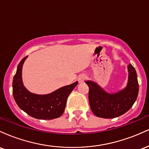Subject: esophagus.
<instances>
[{
  "instance_id": "1",
  "label": "esophagus",
  "mask_w": 149,
  "mask_h": 149,
  "mask_svg": "<svg viewBox=\"0 0 149 149\" xmlns=\"http://www.w3.org/2000/svg\"><path fill=\"white\" fill-rule=\"evenodd\" d=\"M86 78H87V76L85 74H84V73H83V74H80V76H78V83H83Z\"/></svg>"
}]
</instances>
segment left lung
I'll return each instance as SVG.
<instances>
[{
    "label": "left lung",
    "mask_w": 149,
    "mask_h": 149,
    "mask_svg": "<svg viewBox=\"0 0 149 149\" xmlns=\"http://www.w3.org/2000/svg\"><path fill=\"white\" fill-rule=\"evenodd\" d=\"M126 87L115 93L106 92L97 83L86 80L89 87V102L92 111L97 117L113 118L126 113L136 101L139 92L137 75L132 65L127 66Z\"/></svg>",
    "instance_id": "obj_1"
}]
</instances>
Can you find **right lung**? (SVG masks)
<instances>
[{"instance_id": "1", "label": "right lung", "mask_w": 149, "mask_h": 149, "mask_svg": "<svg viewBox=\"0 0 149 149\" xmlns=\"http://www.w3.org/2000/svg\"><path fill=\"white\" fill-rule=\"evenodd\" d=\"M28 56L18 64L13 81V94L18 107L31 117L52 120L60 117L64 111L66 100L78 81L57 89L47 95H37L29 91L22 81V67Z\"/></svg>"}]
</instances>
